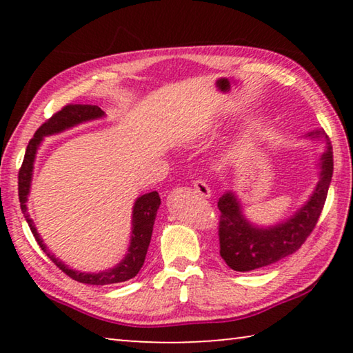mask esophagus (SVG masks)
Instances as JSON below:
<instances>
[{
	"label": "esophagus",
	"instance_id": "1",
	"mask_svg": "<svg viewBox=\"0 0 353 353\" xmlns=\"http://www.w3.org/2000/svg\"><path fill=\"white\" fill-rule=\"evenodd\" d=\"M193 188H194V193H198L199 196H202V198H210L212 196V190L204 181H194Z\"/></svg>",
	"mask_w": 353,
	"mask_h": 353
}]
</instances>
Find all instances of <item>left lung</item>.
Segmentation results:
<instances>
[{"label":"left lung","mask_w":353,"mask_h":353,"mask_svg":"<svg viewBox=\"0 0 353 353\" xmlns=\"http://www.w3.org/2000/svg\"><path fill=\"white\" fill-rule=\"evenodd\" d=\"M307 137L324 141L325 151L319 159V181L312 196L292 216L270 227L255 225L244 216L234 191H225L219 198V254L234 271L249 272L277 263L294 254L313 232L332 182L333 149L324 129L313 130Z\"/></svg>","instance_id":"left-lung-1"}]
</instances>
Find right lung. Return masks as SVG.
I'll list each match as a JSON object with an SVG mask.
<instances>
[{"label": "right lung", "instance_id": "right-lung-1", "mask_svg": "<svg viewBox=\"0 0 353 353\" xmlns=\"http://www.w3.org/2000/svg\"><path fill=\"white\" fill-rule=\"evenodd\" d=\"M104 115L105 113L101 110L98 105H90V104L65 105L62 110H59L50 119H48L46 123L41 124V126L37 129V132L34 134V137L26 148L25 160H23V165L19 172L20 207H21L23 214H25L29 227H31V232L35 238V241L39 243L41 250L50 256V260H52V263H54L57 268H61L68 277L77 280V282L81 283H88V285H112V283L126 282V280L132 279L139 274L146 259V252L152 236L154 221H155V216H157V210L160 207V196L157 191H151V193H146L140 196V198H137L132 208V229H130V243L128 248V254L124 255V259L119 261L117 266H113L110 270H105V271H99V272H81V271L71 270L68 265H65V263L59 260L56 255H52L50 250L46 249V244L43 243V240L40 238L39 232L34 225V221L29 218L26 202H28L29 190H31L35 155H37L39 146L41 145V141H43L45 137L61 134L63 130L77 126V124L103 118Z\"/></svg>", "mask_w": 353, "mask_h": 353}]
</instances>
